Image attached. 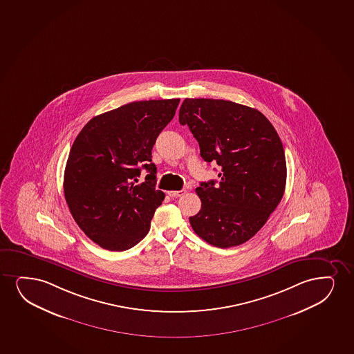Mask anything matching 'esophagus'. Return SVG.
Listing matches in <instances>:
<instances>
[{
	"instance_id": "1",
	"label": "esophagus",
	"mask_w": 354,
	"mask_h": 354,
	"mask_svg": "<svg viewBox=\"0 0 354 354\" xmlns=\"http://www.w3.org/2000/svg\"><path fill=\"white\" fill-rule=\"evenodd\" d=\"M185 192H187L185 189H182V190H171V192H167V195L170 197L183 196Z\"/></svg>"
}]
</instances>
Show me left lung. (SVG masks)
Segmentation results:
<instances>
[{"instance_id": "obj_1", "label": "left lung", "mask_w": 354, "mask_h": 354, "mask_svg": "<svg viewBox=\"0 0 354 354\" xmlns=\"http://www.w3.org/2000/svg\"><path fill=\"white\" fill-rule=\"evenodd\" d=\"M179 123L193 133L202 159L221 167L218 183L196 188L201 209L189 218L192 227L212 245H241L285 193L286 159L277 130L259 110L223 99H184Z\"/></svg>"}]
</instances>
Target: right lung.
Listing matches in <instances>:
<instances>
[{"label": "right lung", "instance_id": "obj_1", "mask_svg": "<svg viewBox=\"0 0 354 354\" xmlns=\"http://www.w3.org/2000/svg\"><path fill=\"white\" fill-rule=\"evenodd\" d=\"M179 99L142 100L93 117L73 143L63 189L79 227L103 249L124 251L146 237L165 194L156 189L152 148ZM141 165L149 175L137 177Z\"/></svg>", "mask_w": 354, "mask_h": 354}]
</instances>
